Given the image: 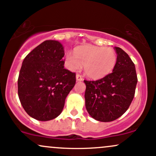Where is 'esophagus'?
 I'll return each mask as SVG.
<instances>
[{"label": "esophagus", "mask_w": 156, "mask_h": 156, "mask_svg": "<svg viewBox=\"0 0 156 156\" xmlns=\"http://www.w3.org/2000/svg\"><path fill=\"white\" fill-rule=\"evenodd\" d=\"M76 79H77V80H78V81H80V80H83V78H82V76H80V74H77L76 75Z\"/></svg>", "instance_id": "34e87169"}]
</instances>
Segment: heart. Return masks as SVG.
I'll list each match as a JSON object with an SVG mask.
<instances>
[{"label": "heart", "mask_w": 156, "mask_h": 156, "mask_svg": "<svg viewBox=\"0 0 156 156\" xmlns=\"http://www.w3.org/2000/svg\"><path fill=\"white\" fill-rule=\"evenodd\" d=\"M117 62V54L112 48L86 45L68 53L66 64L72 71L83 65L84 72L89 78L98 79L105 77L114 69Z\"/></svg>", "instance_id": "heart-1"}]
</instances>
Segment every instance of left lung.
Segmentation results:
<instances>
[{
  "label": "left lung",
  "mask_w": 156,
  "mask_h": 156,
  "mask_svg": "<svg viewBox=\"0 0 156 156\" xmlns=\"http://www.w3.org/2000/svg\"><path fill=\"white\" fill-rule=\"evenodd\" d=\"M117 62L113 72L96 80H84L86 108L96 120L112 122L129 108L138 81L135 64L120 48L115 47Z\"/></svg>",
  "instance_id": "8db88e82"
}]
</instances>
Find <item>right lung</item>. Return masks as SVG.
<instances>
[{"label": "right lung", "mask_w": 156, "mask_h": 156, "mask_svg": "<svg viewBox=\"0 0 156 156\" xmlns=\"http://www.w3.org/2000/svg\"><path fill=\"white\" fill-rule=\"evenodd\" d=\"M64 50L58 41L46 40L26 55L17 80L18 96L30 117L55 119L76 82V73L64 68Z\"/></svg>", "instance_id": "1"}]
</instances>
